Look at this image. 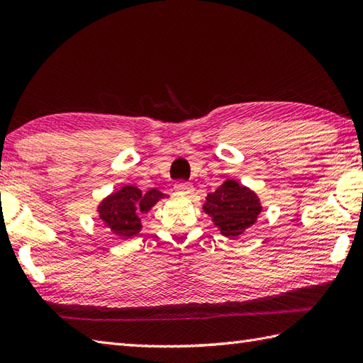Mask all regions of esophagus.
Wrapping results in <instances>:
<instances>
[{"label": "esophagus", "mask_w": 363, "mask_h": 363, "mask_svg": "<svg viewBox=\"0 0 363 363\" xmlns=\"http://www.w3.org/2000/svg\"><path fill=\"white\" fill-rule=\"evenodd\" d=\"M174 190H176V194L189 196V195L194 194V186H191L190 182H182L181 181V182H176L174 184Z\"/></svg>", "instance_id": "34e87169"}]
</instances>
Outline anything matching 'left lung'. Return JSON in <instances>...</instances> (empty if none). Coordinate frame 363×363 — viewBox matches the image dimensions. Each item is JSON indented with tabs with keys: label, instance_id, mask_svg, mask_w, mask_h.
<instances>
[{
	"label": "left lung",
	"instance_id": "8db88e82",
	"mask_svg": "<svg viewBox=\"0 0 363 363\" xmlns=\"http://www.w3.org/2000/svg\"><path fill=\"white\" fill-rule=\"evenodd\" d=\"M203 211L225 238L236 239L257 223L262 206L252 189L226 179L216 191L208 194Z\"/></svg>",
	"mask_w": 363,
	"mask_h": 363
}]
</instances>
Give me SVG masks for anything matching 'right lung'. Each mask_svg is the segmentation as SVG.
Returning a JSON list of instances; mask_svg holds the SVG:
<instances>
[{
    "mask_svg": "<svg viewBox=\"0 0 363 363\" xmlns=\"http://www.w3.org/2000/svg\"><path fill=\"white\" fill-rule=\"evenodd\" d=\"M165 196L157 189L143 194L138 187L124 186L99 203L97 214L106 230L125 240L141 231L140 214H146Z\"/></svg>",
    "mask_w": 363,
    "mask_h": 363,
    "instance_id": "1",
    "label": "right lung"
}]
</instances>
